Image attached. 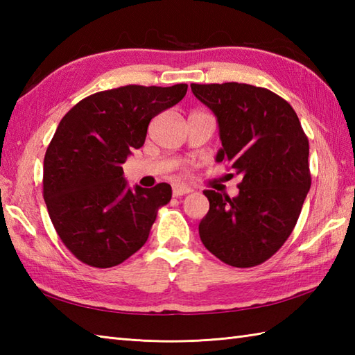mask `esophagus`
Here are the masks:
<instances>
[{"instance_id": "esophagus-1", "label": "esophagus", "mask_w": 355, "mask_h": 355, "mask_svg": "<svg viewBox=\"0 0 355 355\" xmlns=\"http://www.w3.org/2000/svg\"><path fill=\"white\" fill-rule=\"evenodd\" d=\"M191 192H192L191 187H187V186H184V184H173V186H172L173 197H183V195L191 193Z\"/></svg>"}]
</instances>
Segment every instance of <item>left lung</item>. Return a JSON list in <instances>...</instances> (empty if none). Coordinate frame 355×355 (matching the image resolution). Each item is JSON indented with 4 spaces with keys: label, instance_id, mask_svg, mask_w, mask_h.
<instances>
[{
    "label": "left lung",
    "instance_id": "8db88e82",
    "mask_svg": "<svg viewBox=\"0 0 355 355\" xmlns=\"http://www.w3.org/2000/svg\"><path fill=\"white\" fill-rule=\"evenodd\" d=\"M191 88L216 116L223 143L216 162L243 175L235 198L205 191L209 212L200 238L232 267L259 266L288 239L310 191L308 137L291 105L267 88L238 82Z\"/></svg>",
    "mask_w": 355,
    "mask_h": 355
}]
</instances>
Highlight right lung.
<instances>
[{
  "label": "right lung",
  "instance_id": "obj_1",
  "mask_svg": "<svg viewBox=\"0 0 355 355\" xmlns=\"http://www.w3.org/2000/svg\"><path fill=\"white\" fill-rule=\"evenodd\" d=\"M186 84L126 85L85 97L59 122L44 157V200L65 247L87 266H119L143 247L172 189L131 191L122 164L143 146L150 119L177 105Z\"/></svg>",
  "mask_w": 355,
  "mask_h": 355
}]
</instances>
